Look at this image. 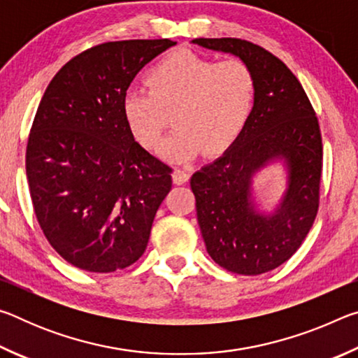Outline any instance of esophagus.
<instances>
[{
	"label": "esophagus",
	"mask_w": 358,
	"mask_h": 358,
	"mask_svg": "<svg viewBox=\"0 0 358 358\" xmlns=\"http://www.w3.org/2000/svg\"><path fill=\"white\" fill-rule=\"evenodd\" d=\"M173 183L175 185H185L187 180H189V172L185 171V169H177V171L173 172Z\"/></svg>",
	"instance_id": "34e87169"
}]
</instances>
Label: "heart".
I'll use <instances>...</instances> for the list:
<instances>
[{"instance_id": "b5f03b06", "label": "heart", "mask_w": 358, "mask_h": 358, "mask_svg": "<svg viewBox=\"0 0 358 358\" xmlns=\"http://www.w3.org/2000/svg\"><path fill=\"white\" fill-rule=\"evenodd\" d=\"M148 90L123 96V117L143 147L156 148L173 115L175 128L159 155L185 161L203 150L220 155L245 131L256 107L257 82L238 58L216 62L189 50L159 59L145 76Z\"/></svg>"}]
</instances>
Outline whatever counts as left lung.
<instances>
[{"mask_svg":"<svg viewBox=\"0 0 358 358\" xmlns=\"http://www.w3.org/2000/svg\"><path fill=\"white\" fill-rule=\"evenodd\" d=\"M192 42L237 55L257 82L256 107L245 131L191 177L199 227L222 268L266 273L294 256L317 216L324 155L319 120L299 78L264 47L237 38ZM271 159L287 161L289 187L280 210L262 217L253 211L250 177Z\"/></svg>","mask_w":358,"mask_h":358,"instance_id":"1","label":"left lung"}]
</instances>
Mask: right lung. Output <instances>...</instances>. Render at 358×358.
<instances>
[{"label": "right lung", "mask_w": 358, "mask_h": 358, "mask_svg": "<svg viewBox=\"0 0 358 358\" xmlns=\"http://www.w3.org/2000/svg\"><path fill=\"white\" fill-rule=\"evenodd\" d=\"M171 39L104 42L69 59L48 83L27 145L34 215L77 268L110 273L138 260L172 189V167L134 141L123 96Z\"/></svg>", "instance_id": "right-lung-1"}]
</instances>
